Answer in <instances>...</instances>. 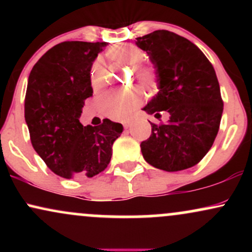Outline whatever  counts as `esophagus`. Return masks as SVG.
Listing matches in <instances>:
<instances>
[{
	"mask_svg": "<svg viewBox=\"0 0 252 252\" xmlns=\"http://www.w3.org/2000/svg\"><path fill=\"white\" fill-rule=\"evenodd\" d=\"M122 124H123V126H124V128H126V129H128L129 126H131V122H130V121H124V122H123Z\"/></svg>",
	"mask_w": 252,
	"mask_h": 252,
	"instance_id": "1",
	"label": "esophagus"
}]
</instances>
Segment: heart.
Segmentation results:
<instances>
[{
  "label": "heart",
  "instance_id": "obj_1",
  "mask_svg": "<svg viewBox=\"0 0 252 252\" xmlns=\"http://www.w3.org/2000/svg\"><path fill=\"white\" fill-rule=\"evenodd\" d=\"M106 58L114 63H122V65L134 66V71L137 78V82L144 90L153 92L158 86V72L152 63H138L143 59V51L135 43L123 42L112 46L106 51ZM90 80L94 91H100L108 84L105 67L102 60L97 59L92 63L90 71ZM141 103V96L136 92L131 94H111L103 97L99 103L100 111L104 116L112 118V120H122Z\"/></svg>",
  "mask_w": 252,
  "mask_h": 252
}]
</instances>
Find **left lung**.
<instances>
[{
  "label": "left lung",
  "mask_w": 252,
  "mask_h": 252,
  "mask_svg": "<svg viewBox=\"0 0 252 252\" xmlns=\"http://www.w3.org/2000/svg\"><path fill=\"white\" fill-rule=\"evenodd\" d=\"M158 72V92L144 106L149 115L169 114L166 124H152V135L141 143L144 160L166 172L195 166L218 134L222 99L212 63L186 37L155 31L137 37Z\"/></svg>",
  "instance_id": "obj_1"
}]
</instances>
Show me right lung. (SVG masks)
Instances as JSON below:
<instances>
[{"label":"right lung","instance_id":"right-lung-1","mask_svg":"<svg viewBox=\"0 0 252 252\" xmlns=\"http://www.w3.org/2000/svg\"><path fill=\"white\" fill-rule=\"evenodd\" d=\"M106 42L65 41L40 58L28 77L25 120L32 146L47 167L65 179L92 178L108 167L112 144L123 126L103 120L100 126L79 122L94 90L91 66Z\"/></svg>","mask_w":252,"mask_h":252}]
</instances>
